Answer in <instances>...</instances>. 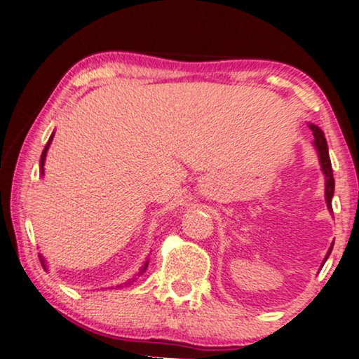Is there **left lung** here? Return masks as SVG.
Here are the masks:
<instances>
[{"mask_svg":"<svg viewBox=\"0 0 359 359\" xmlns=\"http://www.w3.org/2000/svg\"><path fill=\"white\" fill-rule=\"evenodd\" d=\"M310 129L313 130V137H315V144L318 153H320V161H321V169L324 175H326V203L327 208L331 209L332 212V195H334V175H332V166H331V158H329V151H327V142L324 139V134L320 128H316L315 124H310ZM332 248L329 249V252L326 255V259L331 254ZM324 259V260H326Z\"/></svg>","mask_w":359,"mask_h":359,"instance_id":"8db88e82","label":"left lung"}]
</instances>
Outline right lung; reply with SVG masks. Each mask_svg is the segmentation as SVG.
<instances>
[{
    "mask_svg": "<svg viewBox=\"0 0 359 359\" xmlns=\"http://www.w3.org/2000/svg\"><path fill=\"white\" fill-rule=\"evenodd\" d=\"M53 137H54V134L50 135L49 137V140H48V144H46V147H44V150H43V153H41V159H39V169H41V174H43V166H44V159H46V153H48V149H49V145H50V142H53ZM41 265L44 266V264L41 262ZM147 265H149V262H147V264L144 265V269H142V271H144L145 269H147ZM140 271V273H142ZM134 281V280H133ZM130 281H128V283H124V284H129ZM116 287H119V286H116Z\"/></svg>",
    "mask_w": 359,
    "mask_h": 359,
    "instance_id": "add662e5",
    "label": "right lung"
}]
</instances>
